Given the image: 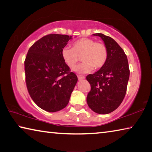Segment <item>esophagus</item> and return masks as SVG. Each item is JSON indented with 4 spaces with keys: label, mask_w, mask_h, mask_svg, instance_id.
<instances>
[{
    "label": "esophagus",
    "mask_w": 152,
    "mask_h": 152,
    "mask_svg": "<svg viewBox=\"0 0 152 152\" xmlns=\"http://www.w3.org/2000/svg\"><path fill=\"white\" fill-rule=\"evenodd\" d=\"M77 76H78V78L79 80H82V79H84V78H85V76H82V75H77Z\"/></svg>",
    "instance_id": "obj_1"
}]
</instances>
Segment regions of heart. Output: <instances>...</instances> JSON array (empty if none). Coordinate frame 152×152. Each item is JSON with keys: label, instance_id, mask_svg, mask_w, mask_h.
Wrapping results in <instances>:
<instances>
[{"label": "heart", "instance_id": "obj_1", "mask_svg": "<svg viewBox=\"0 0 152 152\" xmlns=\"http://www.w3.org/2000/svg\"><path fill=\"white\" fill-rule=\"evenodd\" d=\"M61 53L64 62L70 68H73L81 57L83 61L74 69L79 73H88L94 68H102L108 58V50L104 43L86 37L74 42L72 48H64Z\"/></svg>", "mask_w": 152, "mask_h": 152}]
</instances>
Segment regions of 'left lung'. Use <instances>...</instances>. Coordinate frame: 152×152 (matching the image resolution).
<instances>
[{"mask_svg":"<svg viewBox=\"0 0 152 152\" xmlns=\"http://www.w3.org/2000/svg\"><path fill=\"white\" fill-rule=\"evenodd\" d=\"M93 35L103 40L108 58L99 71L86 76L91 86L86 101L94 112L108 114L117 109L124 99L130 71L127 56L113 38L102 33Z\"/></svg>","mask_w":152,"mask_h":152,"instance_id":"1","label":"left lung"}]
</instances>
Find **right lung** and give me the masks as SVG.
I'll list each match as a JSON object with an SVG mask.
<instances>
[{"label":"right lung","mask_w":152,"mask_h":152,"mask_svg":"<svg viewBox=\"0 0 152 152\" xmlns=\"http://www.w3.org/2000/svg\"><path fill=\"white\" fill-rule=\"evenodd\" d=\"M71 38L67 35H45L31 46L25 58L27 91L35 103L46 111L65 108L78 81L61 53Z\"/></svg>","instance_id":"obj_1"}]
</instances>
